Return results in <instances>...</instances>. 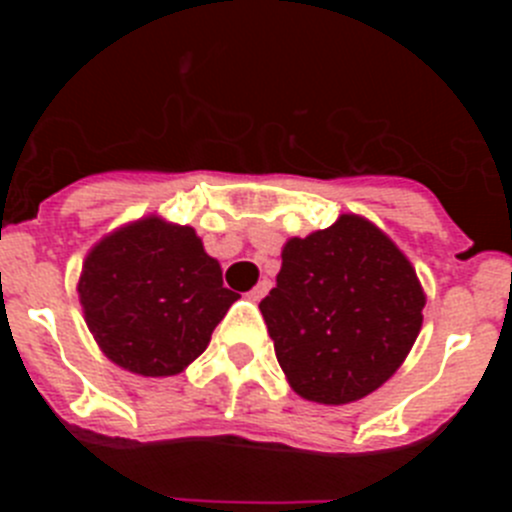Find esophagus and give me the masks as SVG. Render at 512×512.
Instances as JSON below:
<instances>
[{
  "label": "esophagus",
  "mask_w": 512,
  "mask_h": 512,
  "mask_svg": "<svg viewBox=\"0 0 512 512\" xmlns=\"http://www.w3.org/2000/svg\"><path fill=\"white\" fill-rule=\"evenodd\" d=\"M266 292H269V282H266V279H264V282H259V284H256V287L251 289V292H248V297H251L253 302H259L261 297L266 295Z\"/></svg>",
  "instance_id": "1"
}]
</instances>
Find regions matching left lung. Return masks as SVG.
<instances>
[{
    "label": "left lung",
    "mask_w": 512,
    "mask_h": 512,
    "mask_svg": "<svg viewBox=\"0 0 512 512\" xmlns=\"http://www.w3.org/2000/svg\"><path fill=\"white\" fill-rule=\"evenodd\" d=\"M425 297L400 248L364 217L292 238L259 310L292 390L346 405L382 387L413 348Z\"/></svg>",
    "instance_id": "left-lung-1"
}]
</instances>
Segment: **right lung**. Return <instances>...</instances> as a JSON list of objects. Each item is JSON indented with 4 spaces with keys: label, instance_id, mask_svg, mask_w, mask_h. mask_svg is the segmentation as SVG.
<instances>
[{
    "label": "right lung",
    "instance_id": "obj_1",
    "mask_svg": "<svg viewBox=\"0 0 512 512\" xmlns=\"http://www.w3.org/2000/svg\"><path fill=\"white\" fill-rule=\"evenodd\" d=\"M87 325L122 369L171 377L238 300L192 228L146 217L92 248L79 279Z\"/></svg>",
    "mask_w": 512,
    "mask_h": 512
}]
</instances>
